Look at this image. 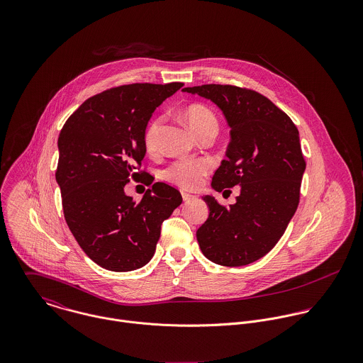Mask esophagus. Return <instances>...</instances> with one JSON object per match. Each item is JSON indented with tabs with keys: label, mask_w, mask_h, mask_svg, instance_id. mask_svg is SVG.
<instances>
[{
	"label": "esophagus",
	"mask_w": 363,
	"mask_h": 363,
	"mask_svg": "<svg viewBox=\"0 0 363 363\" xmlns=\"http://www.w3.org/2000/svg\"><path fill=\"white\" fill-rule=\"evenodd\" d=\"M182 197H183V200L186 201V203H189V201H193L194 199H196V196L194 194H190V193H182Z\"/></svg>",
	"instance_id": "34e87169"
}]
</instances>
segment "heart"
Returning <instances> with one entry per match:
<instances>
[{"instance_id": "heart-1", "label": "heart", "mask_w": 363, "mask_h": 363, "mask_svg": "<svg viewBox=\"0 0 363 363\" xmlns=\"http://www.w3.org/2000/svg\"><path fill=\"white\" fill-rule=\"evenodd\" d=\"M183 117L194 135L199 138L211 130H218V121L215 114L204 104H190L184 108ZM163 118H155L145 131V147L154 151L157 147L159 134L162 130ZM212 167V162L206 157L199 159H182L173 162L166 170L164 177L184 190H194L203 182Z\"/></svg>"}]
</instances>
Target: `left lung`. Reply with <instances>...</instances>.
<instances>
[{
  "label": "left lung",
  "mask_w": 363,
  "mask_h": 363,
  "mask_svg": "<svg viewBox=\"0 0 363 363\" xmlns=\"http://www.w3.org/2000/svg\"><path fill=\"white\" fill-rule=\"evenodd\" d=\"M183 91L216 104L230 128L226 159L212 176V189L225 193L240 187L229 208L203 197L209 215L197 230L200 249L215 264L247 265L278 243L296 212L306 169L299 131L259 92L215 84Z\"/></svg>",
  "instance_id": "1"
}]
</instances>
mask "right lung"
I'll use <instances>...</instances> for the list:
<instances>
[{
	"mask_svg": "<svg viewBox=\"0 0 363 363\" xmlns=\"http://www.w3.org/2000/svg\"><path fill=\"white\" fill-rule=\"evenodd\" d=\"M182 86L111 88L81 104L60 133L55 180L65 222L85 255L108 271H133L150 262L162 222L183 201L174 187L137 172L152 113ZM131 177L153 184L140 203L123 193Z\"/></svg>",
	"mask_w": 363,
	"mask_h": 363,
	"instance_id": "1",
	"label": "right lung"
}]
</instances>
